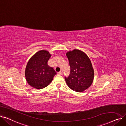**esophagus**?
I'll use <instances>...</instances> for the list:
<instances>
[{
    "label": "esophagus",
    "mask_w": 126,
    "mask_h": 126,
    "mask_svg": "<svg viewBox=\"0 0 126 126\" xmlns=\"http://www.w3.org/2000/svg\"><path fill=\"white\" fill-rule=\"evenodd\" d=\"M57 74L59 75H61L62 74V72H61V71H60V72H58Z\"/></svg>",
    "instance_id": "34e87169"
}]
</instances>
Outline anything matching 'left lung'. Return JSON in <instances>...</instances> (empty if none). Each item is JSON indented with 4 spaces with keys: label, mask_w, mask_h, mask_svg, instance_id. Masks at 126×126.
<instances>
[{
    "label": "left lung",
    "mask_w": 126,
    "mask_h": 126,
    "mask_svg": "<svg viewBox=\"0 0 126 126\" xmlns=\"http://www.w3.org/2000/svg\"><path fill=\"white\" fill-rule=\"evenodd\" d=\"M70 67L69 76L65 77L68 86L76 92L88 88L94 81V70L87 55L80 50L74 49L66 53Z\"/></svg>",
    "instance_id": "obj_1"
}]
</instances>
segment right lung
Returning <instances> with one entry per match:
<instances>
[{"instance_id":"add662e5","label":"right lung","mask_w":126,"mask_h":126,"mask_svg":"<svg viewBox=\"0 0 126 126\" xmlns=\"http://www.w3.org/2000/svg\"><path fill=\"white\" fill-rule=\"evenodd\" d=\"M51 54L45 50L37 52L29 60L25 70L28 83L33 88L41 89L51 82L57 74L52 67L47 64Z\"/></svg>"}]
</instances>
